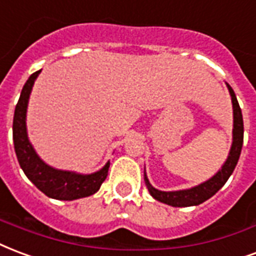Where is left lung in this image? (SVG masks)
<instances>
[{
  "label": "left lung",
  "instance_id": "1",
  "mask_svg": "<svg viewBox=\"0 0 256 256\" xmlns=\"http://www.w3.org/2000/svg\"><path fill=\"white\" fill-rule=\"evenodd\" d=\"M232 99V107H234V130H232V146L229 150L228 158L221 166L218 172L210 178L209 180L200 183L198 186L186 188V190L178 191H162L157 190L150 184V182L148 179L146 172H144V179L146 184L148 190L150 192V196L158 202L166 204V205L174 206V208H187V206H196L205 202L209 198L214 196L216 192L224 186L225 182L228 180L229 176L232 175L234 166L239 162L240 153H242V146H243V137H244V124H243V115L242 110L236 99L234 90L230 88V85L226 84Z\"/></svg>",
  "mask_w": 256,
  "mask_h": 256
}]
</instances>
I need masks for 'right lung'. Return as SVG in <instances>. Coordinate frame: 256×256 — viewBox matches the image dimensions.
Segmentation results:
<instances>
[{"instance_id": "add662e5", "label": "right lung", "mask_w": 256, "mask_h": 256, "mask_svg": "<svg viewBox=\"0 0 256 256\" xmlns=\"http://www.w3.org/2000/svg\"><path fill=\"white\" fill-rule=\"evenodd\" d=\"M40 72L42 70H38L34 74L30 76L27 82L22 86L20 99L14 108L13 142H14V152L18 164L28 179L48 198L73 200L94 196V192L99 191L102 183L108 175L110 162H106V166L99 171L86 175L73 171L56 170L43 162L39 154L35 152L32 144L30 142L27 133L28 100H30L32 86L35 84L38 76L40 74Z\"/></svg>"}]
</instances>
